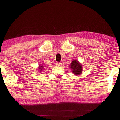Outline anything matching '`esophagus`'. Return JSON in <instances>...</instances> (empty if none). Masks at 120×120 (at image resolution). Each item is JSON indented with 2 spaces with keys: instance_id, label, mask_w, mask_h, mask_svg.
<instances>
[{
  "instance_id": "34e87169",
  "label": "esophagus",
  "mask_w": 120,
  "mask_h": 120,
  "mask_svg": "<svg viewBox=\"0 0 120 120\" xmlns=\"http://www.w3.org/2000/svg\"><path fill=\"white\" fill-rule=\"evenodd\" d=\"M56 66H57V67H60V66H61L62 64H61V63H60V62H57V63H56Z\"/></svg>"
}]
</instances>
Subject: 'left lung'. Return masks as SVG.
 Wrapping results in <instances>:
<instances>
[{
	"label": "left lung",
	"mask_w": 120,
	"mask_h": 120,
	"mask_svg": "<svg viewBox=\"0 0 120 120\" xmlns=\"http://www.w3.org/2000/svg\"><path fill=\"white\" fill-rule=\"evenodd\" d=\"M70 69L72 70V72L74 75L76 76H79L82 74L83 67L81 63L77 60H74L70 64Z\"/></svg>",
	"instance_id": "8db88e82"
}]
</instances>
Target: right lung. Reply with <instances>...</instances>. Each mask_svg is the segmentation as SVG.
Masks as SVG:
<instances>
[{
	"label": "right lung",
	"instance_id": "obj_1",
	"mask_svg": "<svg viewBox=\"0 0 120 120\" xmlns=\"http://www.w3.org/2000/svg\"><path fill=\"white\" fill-rule=\"evenodd\" d=\"M44 66H43V64H39V66H38V72H42V71L43 70V69H44Z\"/></svg>",
	"mask_w": 120,
	"mask_h": 120
}]
</instances>
